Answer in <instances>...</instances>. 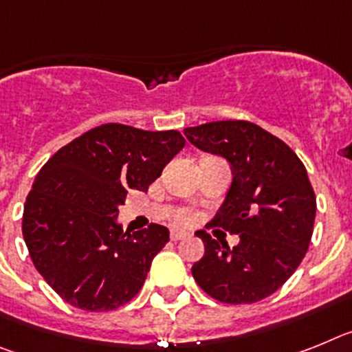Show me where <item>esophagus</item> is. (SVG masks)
Returning <instances> with one entry per match:
<instances>
[{"instance_id":"34e87169","label":"esophagus","mask_w":352,"mask_h":352,"mask_svg":"<svg viewBox=\"0 0 352 352\" xmlns=\"http://www.w3.org/2000/svg\"><path fill=\"white\" fill-rule=\"evenodd\" d=\"M188 235H189L188 232H184V230H172L170 237H172V241H180V239H186Z\"/></svg>"}]
</instances>
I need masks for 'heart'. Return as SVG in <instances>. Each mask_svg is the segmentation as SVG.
Wrapping results in <instances>:
<instances>
[{"label": "heart", "instance_id": "b5f03b06", "mask_svg": "<svg viewBox=\"0 0 352 352\" xmlns=\"http://www.w3.org/2000/svg\"><path fill=\"white\" fill-rule=\"evenodd\" d=\"M191 219H193L191 212H180L179 216H177V221H179V223H189Z\"/></svg>", "mask_w": 352, "mask_h": 352}]
</instances>
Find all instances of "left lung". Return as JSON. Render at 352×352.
Masks as SVG:
<instances>
[{"label":"left lung","instance_id":"1","mask_svg":"<svg viewBox=\"0 0 352 352\" xmlns=\"http://www.w3.org/2000/svg\"><path fill=\"white\" fill-rule=\"evenodd\" d=\"M184 134L230 164L232 184L212 225L239 234L230 250L198 230L206 253L191 273L221 303H256L292 276L310 244L317 204L307 168L289 145L252 122H209Z\"/></svg>","mask_w":352,"mask_h":352}]
</instances>
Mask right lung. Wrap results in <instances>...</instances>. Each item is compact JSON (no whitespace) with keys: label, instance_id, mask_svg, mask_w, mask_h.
Masks as SVG:
<instances>
[{"label":"right lung","instance_id":"add662e5","mask_svg":"<svg viewBox=\"0 0 352 352\" xmlns=\"http://www.w3.org/2000/svg\"><path fill=\"white\" fill-rule=\"evenodd\" d=\"M184 145L179 131L104 124L44 164L24 204L23 237L36 271L67 303L108 311L138 294L170 232L155 223L124 232L118 207L129 189L146 191Z\"/></svg>","mask_w":352,"mask_h":352}]
</instances>
